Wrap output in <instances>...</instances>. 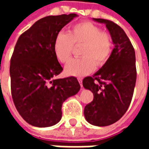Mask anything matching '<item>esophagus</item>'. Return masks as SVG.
Listing matches in <instances>:
<instances>
[{
    "label": "esophagus",
    "mask_w": 149,
    "mask_h": 149,
    "mask_svg": "<svg viewBox=\"0 0 149 149\" xmlns=\"http://www.w3.org/2000/svg\"><path fill=\"white\" fill-rule=\"evenodd\" d=\"M78 81H79V83L81 84V87H83V84H82V79H81V78H78Z\"/></svg>",
    "instance_id": "obj_1"
}]
</instances>
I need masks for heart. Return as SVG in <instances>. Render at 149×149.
Masks as SVG:
<instances>
[{
  "label": "heart",
  "mask_w": 149,
  "mask_h": 149,
  "mask_svg": "<svg viewBox=\"0 0 149 149\" xmlns=\"http://www.w3.org/2000/svg\"><path fill=\"white\" fill-rule=\"evenodd\" d=\"M80 56L65 67V72L70 76L83 77L93 71L95 66L102 67L112 53L111 35L88 21L74 24L68 33L60 32L53 43V51L59 61L65 64L70 60L74 46H81Z\"/></svg>",
  "instance_id": "obj_1"
}]
</instances>
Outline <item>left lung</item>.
Wrapping results in <instances>:
<instances>
[{
  "label": "left lung",
  "mask_w": 149,
  "mask_h": 149,
  "mask_svg": "<svg viewBox=\"0 0 149 149\" xmlns=\"http://www.w3.org/2000/svg\"><path fill=\"white\" fill-rule=\"evenodd\" d=\"M106 25L114 49L99 71L83 80V86L93 93V100L84 110L91 125L108 126L119 120L130 105L136 80V56L133 46L125 31L113 21L93 18Z\"/></svg>",
  "instance_id": "1"
}]
</instances>
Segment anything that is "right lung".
Here are the masks:
<instances>
[{
    "label": "right lung",
    "instance_id": "add662e5",
    "mask_svg": "<svg viewBox=\"0 0 149 149\" xmlns=\"http://www.w3.org/2000/svg\"><path fill=\"white\" fill-rule=\"evenodd\" d=\"M75 13L40 19L21 34L10 61L11 93L25 121L49 127L61 119L62 104L81 88L74 77L55 79L63 70L53 51L56 36Z\"/></svg>",
    "mask_w": 149,
    "mask_h": 149
}]
</instances>
